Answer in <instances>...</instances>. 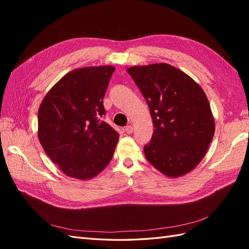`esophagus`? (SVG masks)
<instances>
[{
  "instance_id": "esophagus-1",
  "label": "esophagus",
  "mask_w": 249,
  "mask_h": 249,
  "mask_svg": "<svg viewBox=\"0 0 249 249\" xmlns=\"http://www.w3.org/2000/svg\"><path fill=\"white\" fill-rule=\"evenodd\" d=\"M124 131H125V133H126V134H132V133H133V131H134V129H133V126H132V125H127V126H125Z\"/></svg>"
}]
</instances>
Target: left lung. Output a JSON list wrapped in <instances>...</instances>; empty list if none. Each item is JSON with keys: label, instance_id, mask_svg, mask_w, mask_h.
I'll list each match as a JSON object with an SVG mask.
<instances>
[{"label": "left lung", "instance_id": "left-lung-1", "mask_svg": "<svg viewBox=\"0 0 249 249\" xmlns=\"http://www.w3.org/2000/svg\"><path fill=\"white\" fill-rule=\"evenodd\" d=\"M126 71L146 100L155 127L144 146L147 161L169 178L190 172L205 157L215 133L206 93L167 63L132 66Z\"/></svg>", "mask_w": 249, "mask_h": 249}]
</instances>
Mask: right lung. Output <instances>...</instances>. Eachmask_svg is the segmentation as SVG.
Returning a JSON list of instances; mask_svg holds the SVG:
<instances>
[{
  "instance_id": "obj_1",
  "label": "right lung",
  "mask_w": 249,
  "mask_h": 249,
  "mask_svg": "<svg viewBox=\"0 0 249 249\" xmlns=\"http://www.w3.org/2000/svg\"><path fill=\"white\" fill-rule=\"evenodd\" d=\"M115 67L89 66L66 73L38 110V139L50 159L73 178L96 177L110 163L118 133L102 120L103 99Z\"/></svg>"
}]
</instances>
